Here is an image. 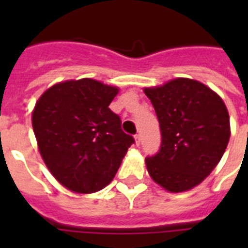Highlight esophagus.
Instances as JSON below:
<instances>
[{
	"mask_svg": "<svg viewBox=\"0 0 248 248\" xmlns=\"http://www.w3.org/2000/svg\"><path fill=\"white\" fill-rule=\"evenodd\" d=\"M135 143L138 147H139L140 144H141V136H140L139 134H138V135H135Z\"/></svg>",
	"mask_w": 248,
	"mask_h": 248,
	"instance_id": "esophagus-1",
	"label": "esophagus"
}]
</instances>
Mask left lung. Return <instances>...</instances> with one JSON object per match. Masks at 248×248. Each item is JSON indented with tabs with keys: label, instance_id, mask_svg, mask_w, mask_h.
I'll return each mask as SVG.
<instances>
[{
	"label": "left lung",
	"instance_id": "obj_1",
	"mask_svg": "<svg viewBox=\"0 0 248 248\" xmlns=\"http://www.w3.org/2000/svg\"><path fill=\"white\" fill-rule=\"evenodd\" d=\"M161 128V147L145 158L148 172L166 190L184 192L216 167L231 138L228 109L203 83L176 78L145 89Z\"/></svg>",
	"mask_w": 248,
	"mask_h": 248
}]
</instances>
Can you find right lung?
Here are the masks:
<instances>
[{
    "label": "right lung",
    "mask_w": 248,
    "mask_h": 248,
    "mask_svg": "<svg viewBox=\"0 0 248 248\" xmlns=\"http://www.w3.org/2000/svg\"><path fill=\"white\" fill-rule=\"evenodd\" d=\"M118 89L82 78L46 90L32 114L45 163L72 192L93 193L113 180L135 140L109 108Z\"/></svg>",
    "instance_id": "right-lung-1"
}]
</instances>
